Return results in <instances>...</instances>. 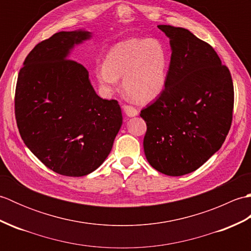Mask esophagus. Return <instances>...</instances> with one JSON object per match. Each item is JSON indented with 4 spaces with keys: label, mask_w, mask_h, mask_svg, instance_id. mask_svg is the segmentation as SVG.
Returning a JSON list of instances; mask_svg holds the SVG:
<instances>
[{
    "label": "esophagus",
    "mask_w": 251,
    "mask_h": 251,
    "mask_svg": "<svg viewBox=\"0 0 251 251\" xmlns=\"http://www.w3.org/2000/svg\"><path fill=\"white\" fill-rule=\"evenodd\" d=\"M123 109H124V112H125L127 116L132 117V116L138 115V110L136 108H134V106H132V105L125 104L124 106H123Z\"/></svg>",
    "instance_id": "34e87169"
}]
</instances>
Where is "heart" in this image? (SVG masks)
<instances>
[{
  "instance_id": "b5f03b06",
  "label": "heart",
  "mask_w": 251,
  "mask_h": 251,
  "mask_svg": "<svg viewBox=\"0 0 251 251\" xmlns=\"http://www.w3.org/2000/svg\"><path fill=\"white\" fill-rule=\"evenodd\" d=\"M167 69V52L161 42L132 37L112 47L105 62L96 69V74L108 92L114 90L119 77L124 76L125 93L138 102L146 103L162 94Z\"/></svg>"
}]
</instances>
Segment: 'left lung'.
<instances>
[{
    "label": "left lung",
    "mask_w": 251,
    "mask_h": 251,
    "mask_svg": "<svg viewBox=\"0 0 251 251\" xmlns=\"http://www.w3.org/2000/svg\"><path fill=\"white\" fill-rule=\"evenodd\" d=\"M172 58L162 94L141 110L145 154L167 176L194 172L221 148L231 128L234 87L216 50L191 31L159 25Z\"/></svg>",
    "instance_id": "obj_1"
}]
</instances>
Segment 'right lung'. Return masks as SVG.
I'll return each instance as SVG.
<instances>
[{"label": "right lung", "mask_w": 251, "mask_h": 251, "mask_svg": "<svg viewBox=\"0 0 251 251\" xmlns=\"http://www.w3.org/2000/svg\"><path fill=\"white\" fill-rule=\"evenodd\" d=\"M88 31H61L25 57L15 92L21 139L46 167L82 177L97 169L113 147L123 117L116 100L100 98L88 71L69 59Z\"/></svg>", "instance_id": "1"}]
</instances>
